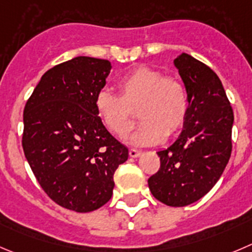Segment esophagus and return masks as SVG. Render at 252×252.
I'll use <instances>...</instances> for the list:
<instances>
[{
	"mask_svg": "<svg viewBox=\"0 0 252 252\" xmlns=\"http://www.w3.org/2000/svg\"><path fill=\"white\" fill-rule=\"evenodd\" d=\"M128 155H130L131 158H137V157H140L141 155H142V152H141V151H137V150H133V148H131V150L128 151Z\"/></svg>",
	"mask_w": 252,
	"mask_h": 252,
	"instance_id": "1",
	"label": "esophagus"
}]
</instances>
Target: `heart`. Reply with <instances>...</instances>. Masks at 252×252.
Returning a JSON list of instances; mask_svg holds the SVG:
<instances>
[{"label": "heart", "instance_id": "heart-1", "mask_svg": "<svg viewBox=\"0 0 252 252\" xmlns=\"http://www.w3.org/2000/svg\"><path fill=\"white\" fill-rule=\"evenodd\" d=\"M119 95L101 90L95 110L105 127L125 137L133 127L132 110L138 109L141 125L128 142L136 146L158 145L177 135L188 114V96L183 84L162 71L138 66L119 81Z\"/></svg>", "mask_w": 252, "mask_h": 252}]
</instances>
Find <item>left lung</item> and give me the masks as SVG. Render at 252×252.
Segmentation results:
<instances>
[{"label": "left lung", "mask_w": 252, "mask_h": 252, "mask_svg": "<svg viewBox=\"0 0 252 252\" xmlns=\"http://www.w3.org/2000/svg\"><path fill=\"white\" fill-rule=\"evenodd\" d=\"M188 96V114L176 142L158 151L160 167L148 179L156 199L169 207L199 200L221 177L231 155L234 112L219 76L187 53L174 59Z\"/></svg>", "instance_id": "1"}]
</instances>
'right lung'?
Returning <instances> with one entry per match:
<instances>
[{"instance_id": "add662e5", "label": "right lung", "mask_w": 252, "mask_h": 252, "mask_svg": "<svg viewBox=\"0 0 252 252\" xmlns=\"http://www.w3.org/2000/svg\"><path fill=\"white\" fill-rule=\"evenodd\" d=\"M110 70L109 61L92 57L53 66L23 111L22 146L33 174L53 202L78 213L109 202L115 171L128 158L95 110Z\"/></svg>"}]
</instances>
